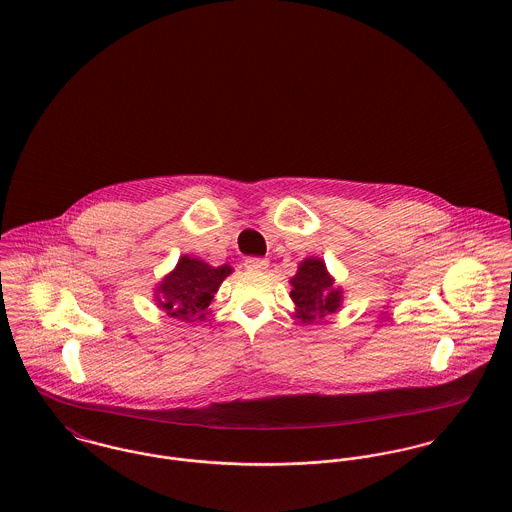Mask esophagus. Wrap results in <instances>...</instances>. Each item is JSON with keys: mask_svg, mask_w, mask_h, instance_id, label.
I'll use <instances>...</instances> for the list:
<instances>
[{"mask_svg": "<svg viewBox=\"0 0 512 512\" xmlns=\"http://www.w3.org/2000/svg\"><path fill=\"white\" fill-rule=\"evenodd\" d=\"M243 265H245L247 271H267L269 261H267V259H261V257H247Z\"/></svg>", "mask_w": 512, "mask_h": 512, "instance_id": "esophagus-1", "label": "esophagus"}]
</instances>
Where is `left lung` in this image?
Masks as SVG:
<instances>
[{
	"mask_svg": "<svg viewBox=\"0 0 512 512\" xmlns=\"http://www.w3.org/2000/svg\"><path fill=\"white\" fill-rule=\"evenodd\" d=\"M288 283L290 298L296 306L294 316L304 324L338 312L343 304V288L336 284L320 257L300 261L296 275Z\"/></svg>",
	"mask_w": 512,
	"mask_h": 512,
	"instance_id": "8db88e82",
	"label": "left lung"
}]
</instances>
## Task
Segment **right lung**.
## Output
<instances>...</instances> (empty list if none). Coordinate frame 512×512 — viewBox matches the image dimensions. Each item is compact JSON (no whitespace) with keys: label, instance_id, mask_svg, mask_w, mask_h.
Returning <instances> with one entry per match:
<instances>
[{"label":"right lung","instance_id":"obj_1","mask_svg":"<svg viewBox=\"0 0 512 512\" xmlns=\"http://www.w3.org/2000/svg\"><path fill=\"white\" fill-rule=\"evenodd\" d=\"M233 273L231 265L212 267L202 259L182 255L169 275L155 286V304L180 322H202L210 314L220 284Z\"/></svg>","mask_w":512,"mask_h":512}]
</instances>
